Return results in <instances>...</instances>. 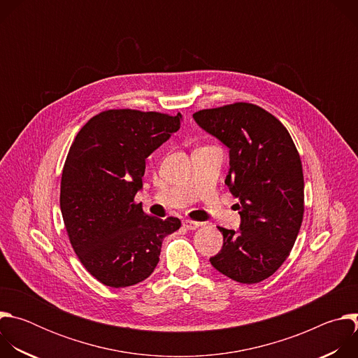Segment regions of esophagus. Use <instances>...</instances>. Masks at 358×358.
Instances as JSON below:
<instances>
[{"label": "esophagus", "instance_id": "esophagus-1", "mask_svg": "<svg viewBox=\"0 0 358 358\" xmlns=\"http://www.w3.org/2000/svg\"><path fill=\"white\" fill-rule=\"evenodd\" d=\"M181 222H182V227L187 228V229H196L199 227V224L196 221H192V220H188V218H184Z\"/></svg>", "mask_w": 358, "mask_h": 358}]
</instances>
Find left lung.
<instances>
[{
	"label": "left lung",
	"instance_id": "obj_1",
	"mask_svg": "<svg viewBox=\"0 0 358 358\" xmlns=\"http://www.w3.org/2000/svg\"><path fill=\"white\" fill-rule=\"evenodd\" d=\"M195 122L229 148L225 184L241 215L239 231L218 227L222 249L210 259L239 283H258L286 261L304 213L297 148L286 127L265 109L236 101L195 112Z\"/></svg>",
	"mask_w": 358,
	"mask_h": 358
}]
</instances>
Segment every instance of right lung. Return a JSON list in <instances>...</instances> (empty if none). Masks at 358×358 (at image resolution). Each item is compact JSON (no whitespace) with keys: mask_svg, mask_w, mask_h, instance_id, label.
I'll return each mask as SVG.
<instances>
[{"mask_svg":"<svg viewBox=\"0 0 358 358\" xmlns=\"http://www.w3.org/2000/svg\"><path fill=\"white\" fill-rule=\"evenodd\" d=\"M181 115L112 109L93 116L76 134L62 171L61 211L71 245L100 283L143 282L160 261L164 236L181 221L143 211L145 159L180 129Z\"/></svg>","mask_w":358,"mask_h":358,"instance_id":"add662e5","label":"right lung"}]
</instances>
